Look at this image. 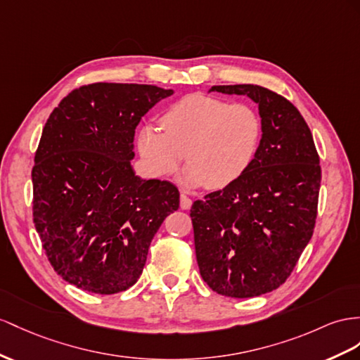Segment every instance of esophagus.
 Masks as SVG:
<instances>
[{"label":"esophagus","mask_w":360,"mask_h":360,"mask_svg":"<svg viewBox=\"0 0 360 360\" xmlns=\"http://www.w3.org/2000/svg\"><path fill=\"white\" fill-rule=\"evenodd\" d=\"M191 199L186 195V193H181V208L182 210H190V207H191Z\"/></svg>","instance_id":"esophagus-1"}]
</instances>
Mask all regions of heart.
I'll return each instance as SVG.
<instances>
[{"label":"heart","instance_id":"heart-1","mask_svg":"<svg viewBox=\"0 0 360 360\" xmlns=\"http://www.w3.org/2000/svg\"><path fill=\"white\" fill-rule=\"evenodd\" d=\"M161 128L143 124L136 150L155 178L176 172L186 152L181 181L187 187L220 190L250 169L262 140V120L250 105L190 94L161 115Z\"/></svg>","mask_w":360,"mask_h":360}]
</instances>
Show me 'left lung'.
<instances>
[{"label":"left lung","mask_w":360,"mask_h":360,"mask_svg":"<svg viewBox=\"0 0 360 360\" xmlns=\"http://www.w3.org/2000/svg\"><path fill=\"white\" fill-rule=\"evenodd\" d=\"M211 91L255 101L262 140L240 178L193 202L199 271L224 297H260L288 280L311 238L319 156L300 110L276 92L259 85H219Z\"/></svg>","instance_id":"1"}]
</instances>
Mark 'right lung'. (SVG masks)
<instances>
[{"mask_svg":"<svg viewBox=\"0 0 360 360\" xmlns=\"http://www.w3.org/2000/svg\"><path fill=\"white\" fill-rule=\"evenodd\" d=\"M173 89L92 84L54 108L34 155L33 222L51 266L76 288L134 285L164 219L179 208L169 181L136 176L135 129Z\"/></svg>","mask_w":360,"mask_h":360,"instance_id":"right-lung-1","label":"right lung"}]
</instances>
